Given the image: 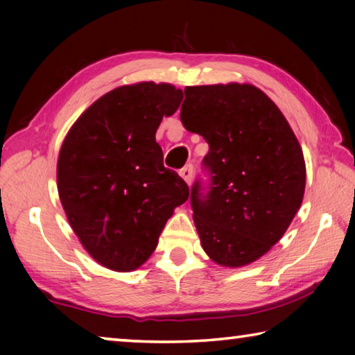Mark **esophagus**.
I'll return each mask as SVG.
<instances>
[{
  "mask_svg": "<svg viewBox=\"0 0 355 355\" xmlns=\"http://www.w3.org/2000/svg\"><path fill=\"white\" fill-rule=\"evenodd\" d=\"M180 175L183 177V180L188 184L192 183V177H194V166L192 164H186L182 171H180Z\"/></svg>",
  "mask_w": 355,
  "mask_h": 355,
  "instance_id": "obj_1",
  "label": "esophagus"
}]
</instances>
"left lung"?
Returning a JSON list of instances; mask_svg holds the SVG:
<instances>
[{"label": "left lung", "mask_w": 355, "mask_h": 355, "mask_svg": "<svg viewBox=\"0 0 355 355\" xmlns=\"http://www.w3.org/2000/svg\"><path fill=\"white\" fill-rule=\"evenodd\" d=\"M184 128L203 136L208 180L191 188V208L203 250L222 266L239 268L284 236L302 203V148L284 114L250 84L184 89Z\"/></svg>", "instance_id": "left-lung-1"}]
</instances>
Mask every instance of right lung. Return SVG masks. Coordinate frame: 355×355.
<instances>
[{"mask_svg": "<svg viewBox=\"0 0 355 355\" xmlns=\"http://www.w3.org/2000/svg\"><path fill=\"white\" fill-rule=\"evenodd\" d=\"M183 92L171 84L122 86L76 120L58 159V191L89 254L114 271H133L152 255L173 208L189 197L163 164L155 135Z\"/></svg>", "mask_w": 355, "mask_h": 355, "instance_id": "obj_1", "label": "right lung"}]
</instances>
